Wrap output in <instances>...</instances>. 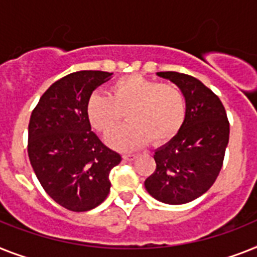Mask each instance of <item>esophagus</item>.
<instances>
[{"mask_svg": "<svg viewBox=\"0 0 257 257\" xmlns=\"http://www.w3.org/2000/svg\"><path fill=\"white\" fill-rule=\"evenodd\" d=\"M122 158L124 159V160H127V162H133L134 159L137 158V155L134 154H123V156Z\"/></svg>", "mask_w": 257, "mask_h": 257, "instance_id": "1", "label": "esophagus"}]
</instances>
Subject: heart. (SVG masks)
Returning a JSON list of instances; mask_svg holds the SVG:
<instances>
[{
	"mask_svg": "<svg viewBox=\"0 0 257 257\" xmlns=\"http://www.w3.org/2000/svg\"><path fill=\"white\" fill-rule=\"evenodd\" d=\"M123 113L127 123L107 137V143L120 151H130L151 139L160 144L179 133L185 122L186 99L173 82H160L143 76L120 77L109 93H94L86 103V115L95 130L109 134Z\"/></svg>",
	"mask_w": 257,
	"mask_h": 257,
	"instance_id": "obj_1",
	"label": "heart"
}]
</instances>
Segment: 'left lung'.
I'll return each instance as SVG.
<instances>
[{
  "mask_svg": "<svg viewBox=\"0 0 257 257\" xmlns=\"http://www.w3.org/2000/svg\"><path fill=\"white\" fill-rule=\"evenodd\" d=\"M184 92L186 116L181 130L154 155L156 169L144 181L154 198L169 205L196 200L211 188L230 138V122L215 93L193 76L159 72Z\"/></svg>",
  "mask_w": 257,
  "mask_h": 257,
  "instance_id": "left-lung-1",
  "label": "left lung"
}]
</instances>
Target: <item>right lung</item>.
I'll return each mask as SVG.
<instances>
[{"instance_id": "add662e5", "label": "right lung", "mask_w": 257, "mask_h": 257, "mask_svg": "<svg viewBox=\"0 0 257 257\" xmlns=\"http://www.w3.org/2000/svg\"><path fill=\"white\" fill-rule=\"evenodd\" d=\"M113 73L78 71L55 81L34 107L27 152L48 196L71 211H88L110 192V172L122 160L92 131L86 103Z\"/></svg>"}]
</instances>
